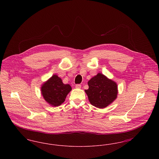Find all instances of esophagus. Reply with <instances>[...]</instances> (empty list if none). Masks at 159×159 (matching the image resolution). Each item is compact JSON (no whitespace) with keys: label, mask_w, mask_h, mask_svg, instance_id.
<instances>
[{"label":"esophagus","mask_w":159,"mask_h":159,"mask_svg":"<svg viewBox=\"0 0 159 159\" xmlns=\"http://www.w3.org/2000/svg\"><path fill=\"white\" fill-rule=\"evenodd\" d=\"M75 87L77 89H80L81 88V84H76Z\"/></svg>","instance_id":"obj_1"}]
</instances>
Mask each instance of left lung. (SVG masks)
I'll return each instance as SVG.
<instances>
[{"instance_id":"1","label":"left lung","mask_w":159,"mask_h":159,"mask_svg":"<svg viewBox=\"0 0 159 159\" xmlns=\"http://www.w3.org/2000/svg\"><path fill=\"white\" fill-rule=\"evenodd\" d=\"M88 84L89 89L85 92L91 104L97 108H105L117 98V84L101 73L92 77Z\"/></svg>"}]
</instances>
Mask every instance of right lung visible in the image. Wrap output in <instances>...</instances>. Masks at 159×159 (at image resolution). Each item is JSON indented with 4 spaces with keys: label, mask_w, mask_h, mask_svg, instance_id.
I'll return each mask as SVG.
<instances>
[{
    "label": "right lung",
    "mask_w": 159,
    "mask_h": 159,
    "mask_svg": "<svg viewBox=\"0 0 159 159\" xmlns=\"http://www.w3.org/2000/svg\"><path fill=\"white\" fill-rule=\"evenodd\" d=\"M71 90L70 85L64 84L61 79L57 75L52 76L41 88L42 95L46 101L54 107L60 106L64 102Z\"/></svg>",
    "instance_id": "1"
}]
</instances>
